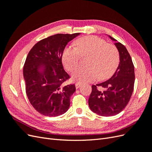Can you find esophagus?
<instances>
[{"label": "esophagus", "mask_w": 152, "mask_h": 152, "mask_svg": "<svg viewBox=\"0 0 152 152\" xmlns=\"http://www.w3.org/2000/svg\"><path fill=\"white\" fill-rule=\"evenodd\" d=\"M82 86V84L80 83V82H77V83L75 84V87H76V89H79V87Z\"/></svg>", "instance_id": "esophagus-1"}]
</instances>
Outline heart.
Masks as SVG:
<instances>
[{"label":"heart","instance_id":"obj_1","mask_svg":"<svg viewBox=\"0 0 152 152\" xmlns=\"http://www.w3.org/2000/svg\"><path fill=\"white\" fill-rule=\"evenodd\" d=\"M75 47L68 46L63 50L62 63L68 71L79 64L81 56H87L86 66H79L72 72L73 80L80 82H91L98 78L103 80L113 74L119 63V53L117 48L97 36L90 35L78 39Z\"/></svg>","mask_w":152,"mask_h":152}]
</instances>
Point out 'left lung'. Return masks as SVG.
<instances>
[{
	"label": "left lung",
	"mask_w": 152,
	"mask_h": 152,
	"mask_svg": "<svg viewBox=\"0 0 152 152\" xmlns=\"http://www.w3.org/2000/svg\"><path fill=\"white\" fill-rule=\"evenodd\" d=\"M115 41L120 63L112 77L102 83L92 86L88 100L89 108L94 113L103 117L113 116L121 112L129 103L134 89V66L127 49L123 44L108 35ZM100 86L103 90H98Z\"/></svg>",
	"instance_id": "1"
}]
</instances>
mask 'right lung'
Returning a JSON list of instances; mask_svg holds the SVG:
<instances>
[{"mask_svg":"<svg viewBox=\"0 0 152 152\" xmlns=\"http://www.w3.org/2000/svg\"><path fill=\"white\" fill-rule=\"evenodd\" d=\"M58 34L40 40L31 49L23 66L26 93L40 114L57 117L70 107L75 84L64 86L70 79L64 70L62 54L67 44L79 35Z\"/></svg>","mask_w":152,"mask_h":152,"instance_id":"add662e5","label":"right lung"}]
</instances>
